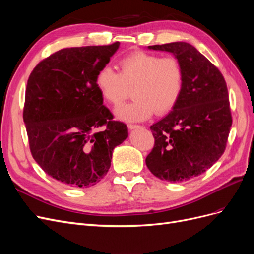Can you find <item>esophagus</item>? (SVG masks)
<instances>
[{"label":"esophagus","instance_id":"34e87169","mask_svg":"<svg viewBox=\"0 0 254 254\" xmlns=\"http://www.w3.org/2000/svg\"><path fill=\"white\" fill-rule=\"evenodd\" d=\"M129 129H136V128H140V125H136V124H128L127 125Z\"/></svg>","mask_w":254,"mask_h":254}]
</instances>
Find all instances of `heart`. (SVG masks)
Returning <instances> with one entry per match:
<instances>
[{
  "mask_svg": "<svg viewBox=\"0 0 254 254\" xmlns=\"http://www.w3.org/2000/svg\"><path fill=\"white\" fill-rule=\"evenodd\" d=\"M119 73L103 66L95 76V86L105 101L118 108L133 87L134 101L117 110L124 121L139 122L153 113L163 115L178 103L184 87V70L178 58L136 51L121 58Z\"/></svg>",
  "mask_w": 254,
  "mask_h": 254,
  "instance_id": "heart-1",
  "label": "heart"
}]
</instances>
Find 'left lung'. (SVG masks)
<instances>
[{"label":"left lung","instance_id":"8db88e82","mask_svg":"<svg viewBox=\"0 0 254 254\" xmlns=\"http://www.w3.org/2000/svg\"><path fill=\"white\" fill-rule=\"evenodd\" d=\"M149 49L171 52L179 59L184 87L173 111L150 126L155 145L145 162L161 180L187 181L206 172L225 152L232 125L227 83L218 68L190 43Z\"/></svg>","mask_w":254,"mask_h":254}]
</instances>
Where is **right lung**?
I'll use <instances>...</instances> for the list:
<instances>
[{
    "label": "right lung",
    "mask_w": 254,
    "mask_h": 254,
    "mask_svg": "<svg viewBox=\"0 0 254 254\" xmlns=\"http://www.w3.org/2000/svg\"><path fill=\"white\" fill-rule=\"evenodd\" d=\"M119 47L63 49L28 77L23 120L30 152L45 174L65 186H95L109 171L114 147L128 136L95 86L96 73Z\"/></svg>",
    "instance_id": "obj_1"
}]
</instances>
